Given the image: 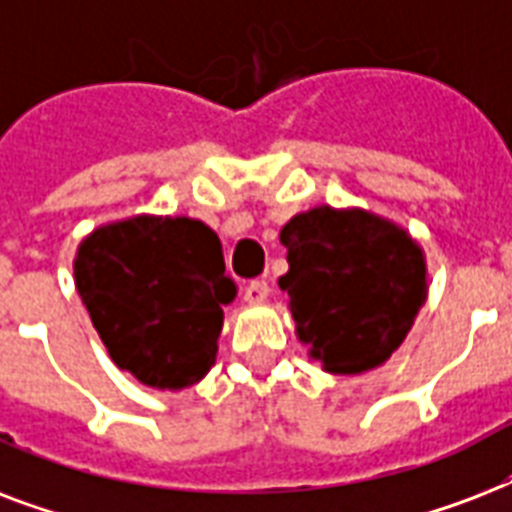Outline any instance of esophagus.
<instances>
[{"mask_svg":"<svg viewBox=\"0 0 512 512\" xmlns=\"http://www.w3.org/2000/svg\"><path fill=\"white\" fill-rule=\"evenodd\" d=\"M268 295H271V287H268V281L265 279L249 281L247 287H244V300H247V303H265Z\"/></svg>","mask_w":512,"mask_h":512,"instance_id":"34e87169","label":"esophagus"}]
</instances>
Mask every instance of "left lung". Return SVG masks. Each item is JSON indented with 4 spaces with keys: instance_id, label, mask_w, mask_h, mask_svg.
Here are the masks:
<instances>
[{
    "instance_id": "1",
    "label": "left lung",
    "mask_w": 512,
    "mask_h": 512,
    "mask_svg": "<svg viewBox=\"0 0 512 512\" xmlns=\"http://www.w3.org/2000/svg\"><path fill=\"white\" fill-rule=\"evenodd\" d=\"M297 337L332 374L385 364L425 303V257L417 241L364 209L316 207L281 228Z\"/></svg>"
}]
</instances>
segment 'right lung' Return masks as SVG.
<instances>
[{
  "mask_svg": "<svg viewBox=\"0 0 512 512\" xmlns=\"http://www.w3.org/2000/svg\"><path fill=\"white\" fill-rule=\"evenodd\" d=\"M74 279L114 364L143 385L180 390L212 369L236 287L217 233L201 220L103 225L79 244Z\"/></svg>",
  "mask_w": 512,
  "mask_h": 512,
  "instance_id": "add662e5",
  "label": "right lung"
}]
</instances>
